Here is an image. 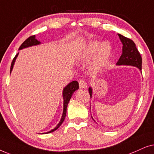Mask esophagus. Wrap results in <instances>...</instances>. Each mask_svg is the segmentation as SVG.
<instances>
[{
	"mask_svg": "<svg viewBox=\"0 0 154 154\" xmlns=\"http://www.w3.org/2000/svg\"><path fill=\"white\" fill-rule=\"evenodd\" d=\"M79 86L81 89H86L87 87V83L86 82L85 79H81L79 80Z\"/></svg>",
	"mask_w": 154,
	"mask_h": 154,
	"instance_id": "obj_1",
	"label": "esophagus"
}]
</instances>
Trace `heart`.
<instances>
[{
	"instance_id": "heart-1",
	"label": "heart",
	"mask_w": 154,
	"mask_h": 154,
	"mask_svg": "<svg viewBox=\"0 0 154 154\" xmlns=\"http://www.w3.org/2000/svg\"><path fill=\"white\" fill-rule=\"evenodd\" d=\"M111 53L112 48L109 43H102L99 41L93 40L85 46L82 53V57L84 58H90L96 53L92 63L91 68L98 69L107 62Z\"/></svg>"
}]
</instances>
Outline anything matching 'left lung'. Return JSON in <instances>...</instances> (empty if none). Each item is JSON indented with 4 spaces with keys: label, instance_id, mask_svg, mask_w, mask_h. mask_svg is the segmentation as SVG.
Instances as JSON below:
<instances>
[{
    "label": "left lung",
    "instance_id": "obj_1",
    "mask_svg": "<svg viewBox=\"0 0 154 154\" xmlns=\"http://www.w3.org/2000/svg\"><path fill=\"white\" fill-rule=\"evenodd\" d=\"M118 36L123 44V46H122V54L117 62V65H132V66L138 67L140 70H141L142 59H141L140 53L137 48L134 42L130 38H127L121 34H118ZM89 92L90 97H91L92 91L91 87H89Z\"/></svg>",
    "mask_w": 154,
    "mask_h": 154
}]
</instances>
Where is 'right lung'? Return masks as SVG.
<instances>
[{"mask_svg":"<svg viewBox=\"0 0 154 154\" xmlns=\"http://www.w3.org/2000/svg\"><path fill=\"white\" fill-rule=\"evenodd\" d=\"M39 44H40V42H38V40L36 39L35 35H33V36H31L29 38H26V39L24 41L23 43H22L21 46H20L19 49H20V50H21V49H22V48H26V47L32 46H35V45H38ZM17 55H18V53L17 55H16L15 58H13V61H12L11 66H10V72H11L12 69H13L14 63H15V59L17 57ZM78 89H79L78 82H77V81H73V82H72L69 83L68 85L66 86V87H65V89H63V99H64V103H63V106H63V112L62 118H61L60 121L58 123V125H57L56 128L53 129V130L49 131V132H47V134H48V133H51L52 132H54L55 130H56L57 129H58L59 127L61 125V124L63 123V121H64L65 116H66V112H67V104H68L69 100H70V98L72 97V95L74 92H75L76 90ZM43 134H44V133H43Z\"/></svg>","mask_w":154,"mask_h":154,"instance_id":"obj_1","label":"right lung"}]
</instances>
